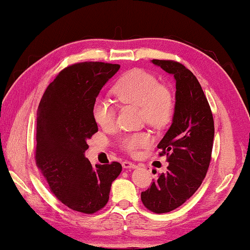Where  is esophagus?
I'll return each mask as SVG.
<instances>
[{
    "label": "esophagus",
    "instance_id": "34e87169",
    "mask_svg": "<svg viewBox=\"0 0 250 250\" xmlns=\"http://www.w3.org/2000/svg\"><path fill=\"white\" fill-rule=\"evenodd\" d=\"M122 167L125 168H134L137 167V164L133 162H130V161H124V162H122Z\"/></svg>",
    "mask_w": 250,
    "mask_h": 250
}]
</instances>
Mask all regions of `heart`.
<instances>
[{
	"instance_id": "b5f03b06",
	"label": "heart",
	"mask_w": 250,
	"mask_h": 250,
	"mask_svg": "<svg viewBox=\"0 0 250 250\" xmlns=\"http://www.w3.org/2000/svg\"><path fill=\"white\" fill-rule=\"evenodd\" d=\"M112 91L120 103L140 108L141 118L146 124L160 128L171 119L174 108L171 91L146 70L126 71L113 86ZM92 118L101 128L109 129L115 125V109L105 100L97 99L92 104ZM149 143L150 135L146 132L129 133L120 141L121 146L130 154H137Z\"/></svg>"
}]
</instances>
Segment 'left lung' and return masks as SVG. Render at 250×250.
I'll list each match as a JSON object with an SVG mask.
<instances>
[{
  "label": "left lung",
  "mask_w": 250,
  "mask_h": 250,
  "mask_svg": "<svg viewBox=\"0 0 250 250\" xmlns=\"http://www.w3.org/2000/svg\"><path fill=\"white\" fill-rule=\"evenodd\" d=\"M175 79L173 122L158 145L160 156L167 155L166 173L141 193V201L156 214L180 207L200 188L209 167L214 140V119L208 101L197 78L175 61L153 59Z\"/></svg>",
  "instance_id": "8db88e82"
}]
</instances>
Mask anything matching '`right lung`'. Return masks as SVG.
<instances>
[{"mask_svg":"<svg viewBox=\"0 0 250 250\" xmlns=\"http://www.w3.org/2000/svg\"><path fill=\"white\" fill-rule=\"evenodd\" d=\"M118 64L83 62L67 66L45 90L37 110L35 162L62 204L94 214L109 201L111 183L120 174L119 162L96 164L84 158L98 125L92 104Z\"/></svg>","mask_w":250,"mask_h":250,"instance_id":"add662e5","label":"right lung"}]
</instances>
